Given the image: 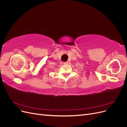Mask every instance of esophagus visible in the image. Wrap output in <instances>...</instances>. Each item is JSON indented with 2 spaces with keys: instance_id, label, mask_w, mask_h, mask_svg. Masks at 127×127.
<instances>
[{
  "instance_id": "1",
  "label": "esophagus",
  "mask_w": 127,
  "mask_h": 127,
  "mask_svg": "<svg viewBox=\"0 0 127 127\" xmlns=\"http://www.w3.org/2000/svg\"><path fill=\"white\" fill-rule=\"evenodd\" d=\"M68 64V62H64V64Z\"/></svg>"
}]
</instances>
